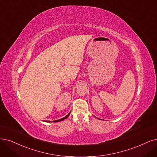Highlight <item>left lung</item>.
<instances>
[{
  "label": "left lung",
  "mask_w": 157,
  "mask_h": 157,
  "mask_svg": "<svg viewBox=\"0 0 157 157\" xmlns=\"http://www.w3.org/2000/svg\"><path fill=\"white\" fill-rule=\"evenodd\" d=\"M98 119H99V118H98Z\"/></svg>",
  "instance_id": "8db88e82"
}]
</instances>
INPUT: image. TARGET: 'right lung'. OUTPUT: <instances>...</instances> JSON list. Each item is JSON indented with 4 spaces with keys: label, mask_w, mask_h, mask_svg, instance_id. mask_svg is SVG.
<instances>
[{
    "label": "right lung",
    "mask_w": 157,
    "mask_h": 157,
    "mask_svg": "<svg viewBox=\"0 0 157 157\" xmlns=\"http://www.w3.org/2000/svg\"><path fill=\"white\" fill-rule=\"evenodd\" d=\"M70 114H71V112H70L66 117H65L64 118H61V119H59V120H54L53 121L54 122H58V121H63V120H64L65 119H66V118H67L68 117H69V115H70ZM47 121V122H52V121Z\"/></svg>",
    "instance_id": "right-lung-1"
}]
</instances>
